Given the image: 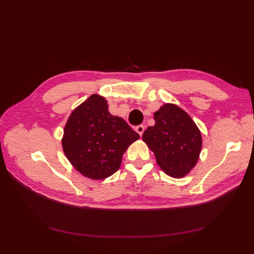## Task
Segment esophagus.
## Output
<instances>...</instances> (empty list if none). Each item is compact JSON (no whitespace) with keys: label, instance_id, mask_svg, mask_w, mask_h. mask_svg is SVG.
Here are the masks:
<instances>
[{"label":"esophagus","instance_id":"esophagus-1","mask_svg":"<svg viewBox=\"0 0 254 254\" xmlns=\"http://www.w3.org/2000/svg\"><path fill=\"white\" fill-rule=\"evenodd\" d=\"M144 130H145V126L144 125H139V126L135 127V131L140 134V136L143 134Z\"/></svg>","mask_w":254,"mask_h":254}]
</instances>
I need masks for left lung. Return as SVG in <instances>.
<instances>
[{
    "mask_svg": "<svg viewBox=\"0 0 254 254\" xmlns=\"http://www.w3.org/2000/svg\"><path fill=\"white\" fill-rule=\"evenodd\" d=\"M155 126L142 139L153 151L161 170L181 178L193 168L201 150L202 139L194 121L178 106L165 104L155 113Z\"/></svg>",
    "mask_w": 254,
    "mask_h": 254,
    "instance_id": "1",
    "label": "left lung"
}]
</instances>
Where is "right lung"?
<instances>
[{"instance_id": "obj_1", "label": "right lung", "mask_w": 254, "mask_h": 254, "mask_svg": "<svg viewBox=\"0 0 254 254\" xmlns=\"http://www.w3.org/2000/svg\"><path fill=\"white\" fill-rule=\"evenodd\" d=\"M140 135L108 111L107 101L91 95L68 118L63 139L71 164L91 179H105L117 172L123 153Z\"/></svg>"}]
</instances>
